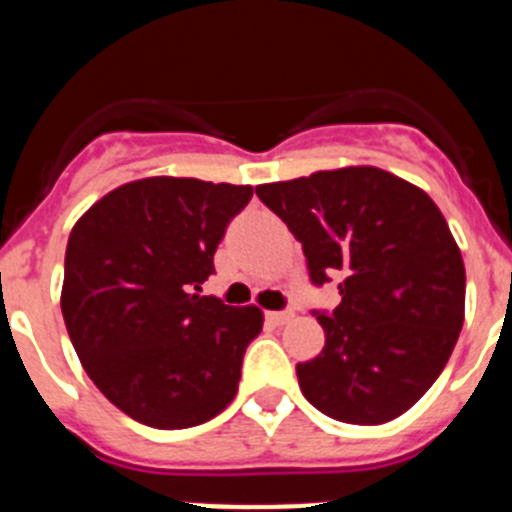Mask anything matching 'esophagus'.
I'll list each match as a JSON object with an SVG mask.
<instances>
[{"instance_id": "34e87169", "label": "esophagus", "mask_w": 512, "mask_h": 512, "mask_svg": "<svg viewBox=\"0 0 512 512\" xmlns=\"http://www.w3.org/2000/svg\"><path fill=\"white\" fill-rule=\"evenodd\" d=\"M266 318H269L274 325H284V323H289V320L295 318V310H292V307H287V310L266 312Z\"/></svg>"}]
</instances>
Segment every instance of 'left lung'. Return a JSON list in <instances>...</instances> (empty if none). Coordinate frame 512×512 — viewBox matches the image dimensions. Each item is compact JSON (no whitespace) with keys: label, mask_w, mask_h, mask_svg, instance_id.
Listing matches in <instances>:
<instances>
[{"label":"left lung","mask_w":512,"mask_h":512,"mask_svg":"<svg viewBox=\"0 0 512 512\" xmlns=\"http://www.w3.org/2000/svg\"><path fill=\"white\" fill-rule=\"evenodd\" d=\"M256 194L302 243L310 282L338 279L341 305L312 310L323 351L297 364L307 402L356 425L413 408L464 325L467 274L436 202L374 166L261 184Z\"/></svg>","instance_id":"left-lung-1"}]
</instances>
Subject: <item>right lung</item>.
<instances>
[{"instance_id":"obj_1","label":"right lung","mask_w":512,"mask_h":512,"mask_svg":"<svg viewBox=\"0 0 512 512\" xmlns=\"http://www.w3.org/2000/svg\"><path fill=\"white\" fill-rule=\"evenodd\" d=\"M251 187L151 176L104 194L74 225L61 312L107 400L161 431L207 423L238 392L259 307L202 292Z\"/></svg>"}]
</instances>
